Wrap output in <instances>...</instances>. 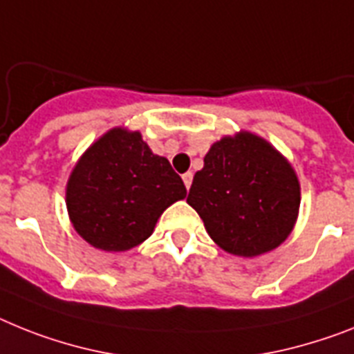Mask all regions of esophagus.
I'll return each instance as SVG.
<instances>
[{
    "label": "esophagus",
    "mask_w": 354,
    "mask_h": 354,
    "mask_svg": "<svg viewBox=\"0 0 354 354\" xmlns=\"http://www.w3.org/2000/svg\"><path fill=\"white\" fill-rule=\"evenodd\" d=\"M183 183H185V187L187 189H191V185H192V172H185V174H183Z\"/></svg>",
    "instance_id": "34e87169"
}]
</instances>
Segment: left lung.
<instances>
[{
	"label": "left lung",
	"mask_w": 354,
	"mask_h": 354,
	"mask_svg": "<svg viewBox=\"0 0 354 354\" xmlns=\"http://www.w3.org/2000/svg\"><path fill=\"white\" fill-rule=\"evenodd\" d=\"M187 203L212 241L228 254L255 257L277 248L293 230L301 185L292 163L248 131L223 136L205 154Z\"/></svg>",
	"instance_id": "left-lung-1"
}]
</instances>
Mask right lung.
Wrapping results in <instances>:
<instances>
[{"instance_id":"add662e5","label":"right lung","mask_w":354,"mask_h":354,"mask_svg":"<svg viewBox=\"0 0 354 354\" xmlns=\"http://www.w3.org/2000/svg\"><path fill=\"white\" fill-rule=\"evenodd\" d=\"M185 196L182 178L140 133L113 127L75 163L66 209L86 243L104 252H126L144 243L163 210Z\"/></svg>"}]
</instances>
